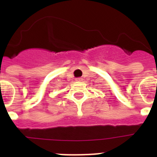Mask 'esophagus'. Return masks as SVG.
Returning a JSON list of instances; mask_svg holds the SVG:
<instances>
[{
  "label": "esophagus",
  "mask_w": 157,
  "mask_h": 157,
  "mask_svg": "<svg viewBox=\"0 0 157 157\" xmlns=\"http://www.w3.org/2000/svg\"><path fill=\"white\" fill-rule=\"evenodd\" d=\"M82 79H83L82 78H75V80L77 82H82Z\"/></svg>",
  "instance_id": "34e87169"
}]
</instances>
